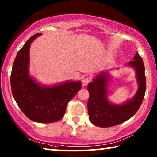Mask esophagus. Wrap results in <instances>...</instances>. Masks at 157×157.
Here are the masks:
<instances>
[{
    "mask_svg": "<svg viewBox=\"0 0 157 157\" xmlns=\"http://www.w3.org/2000/svg\"><path fill=\"white\" fill-rule=\"evenodd\" d=\"M91 81V78L89 77H85L82 79V81H81V83H82L83 86H86L89 84V83Z\"/></svg>",
    "mask_w": 157,
    "mask_h": 157,
    "instance_id": "1",
    "label": "esophagus"
}]
</instances>
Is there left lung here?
<instances>
[{
	"mask_svg": "<svg viewBox=\"0 0 157 157\" xmlns=\"http://www.w3.org/2000/svg\"><path fill=\"white\" fill-rule=\"evenodd\" d=\"M128 65L136 70L139 89L134 98L125 104H111L107 100L106 87L109 75L106 73H101L88 85V113L90 121L95 126L106 128L119 125L132 117L141 106L146 91V76L143 59L138 52Z\"/></svg>",
	"mask_w": 157,
	"mask_h": 157,
	"instance_id": "1",
	"label": "left lung"
}]
</instances>
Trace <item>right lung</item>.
Returning <instances> with one entry per match:
<instances>
[{
    "label": "right lung",
    "mask_w": 157,
    "mask_h": 157,
    "mask_svg": "<svg viewBox=\"0 0 157 157\" xmlns=\"http://www.w3.org/2000/svg\"><path fill=\"white\" fill-rule=\"evenodd\" d=\"M41 33H36L17 53L10 75L14 99L23 113L32 121L53 123L65 114L68 102L81 89L80 81L68 82L51 87L40 86L29 74L31 43Z\"/></svg>",
    "instance_id": "1"
}]
</instances>
